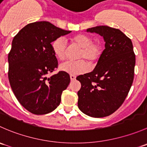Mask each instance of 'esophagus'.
I'll return each mask as SVG.
<instances>
[{
  "label": "esophagus",
  "mask_w": 147,
  "mask_h": 147,
  "mask_svg": "<svg viewBox=\"0 0 147 147\" xmlns=\"http://www.w3.org/2000/svg\"><path fill=\"white\" fill-rule=\"evenodd\" d=\"M75 79H76V76H75V75H70V80H71V81L75 80Z\"/></svg>",
  "instance_id": "esophagus-1"
}]
</instances>
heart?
Masks as SVG:
<instances>
[{"label":"heart","mask_w":147,"mask_h":147,"mask_svg":"<svg viewBox=\"0 0 147 147\" xmlns=\"http://www.w3.org/2000/svg\"><path fill=\"white\" fill-rule=\"evenodd\" d=\"M71 42L81 47L75 61L65 62L60 65V69L70 75H79L86 72L88 65L82 59L87 60L89 64L93 65L98 61L103 53V44L100 40H93L92 35L85 33H80L74 35L70 39ZM54 55L60 60H63L66 56L67 44L64 38H58L52 44Z\"/></svg>","instance_id":"heart-1"}]
</instances>
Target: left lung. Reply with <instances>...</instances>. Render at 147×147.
Listing matches in <instances>:
<instances>
[{"label": "left lung", "instance_id": "obj_1", "mask_svg": "<svg viewBox=\"0 0 147 147\" xmlns=\"http://www.w3.org/2000/svg\"><path fill=\"white\" fill-rule=\"evenodd\" d=\"M87 32L103 37L105 49L94 70L77 78L78 107L92 117L112 115L123 104L134 80L135 54L130 38L117 28L96 26Z\"/></svg>", "mask_w": 147, "mask_h": 147}]
</instances>
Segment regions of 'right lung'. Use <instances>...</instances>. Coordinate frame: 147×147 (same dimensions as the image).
<instances>
[{"mask_svg":"<svg viewBox=\"0 0 147 147\" xmlns=\"http://www.w3.org/2000/svg\"><path fill=\"white\" fill-rule=\"evenodd\" d=\"M70 32L40 21L28 24L13 38L8 53L10 87L20 105L34 115L55 109L69 85L67 72L60 71L50 78L47 75L58 67L51 42Z\"/></svg>","mask_w":147,"mask_h":147,"instance_id":"obj_1","label":"right lung"}]
</instances>
